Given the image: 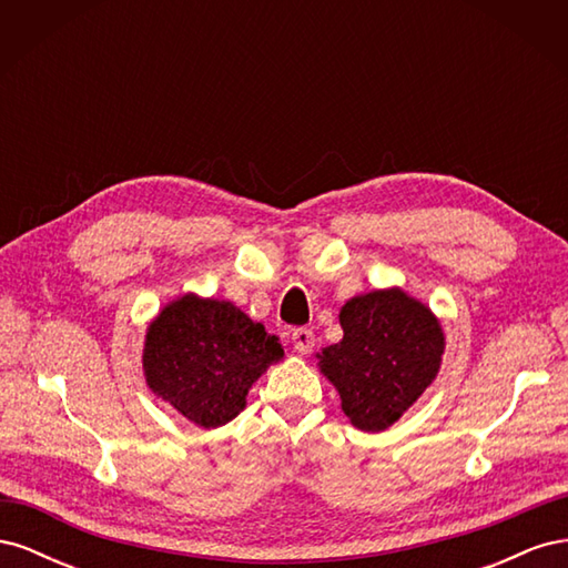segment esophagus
Segmentation results:
<instances>
[{"instance_id":"34e87169","label":"esophagus","mask_w":568,"mask_h":568,"mask_svg":"<svg viewBox=\"0 0 568 568\" xmlns=\"http://www.w3.org/2000/svg\"><path fill=\"white\" fill-rule=\"evenodd\" d=\"M291 341H294V348L301 355H307L315 348V334H313V329H305V326H298V329H294V334H291Z\"/></svg>"}]
</instances>
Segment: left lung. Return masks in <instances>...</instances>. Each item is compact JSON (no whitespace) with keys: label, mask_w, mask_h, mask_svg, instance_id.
<instances>
[{"label":"left lung","mask_w":568,"mask_h":568,"mask_svg":"<svg viewBox=\"0 0 568 568\" xmlns=\"http://www.w3.org/2000/svg\"><path fill=\"white\" fill-rule=\"evenodd\" d=\"M338 317L343 338L320 355V367L351 422L363 432H384L436 379L440 324L398 288L357 296Z\"/></svg>","instance_id":"obj_1"}]
</instances>
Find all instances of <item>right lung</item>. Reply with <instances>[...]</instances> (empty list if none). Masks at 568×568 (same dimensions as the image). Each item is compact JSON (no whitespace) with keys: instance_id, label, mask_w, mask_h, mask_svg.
Masks as SVG:
<instances>
[{"instance_id":"add662e5","label":"right lung","mask_w":568,"mask_h":568,"mask_svg":"<svg viewBox=\"0 0 568 568\" xmlns=\"http://www.w3.org/2000/svg\"><path fill=\"white\" fill-rule=\"evenodd\" d=\"M282 355L277 336L232 303L184 296L149 326L144 374L189 422L215 428L244 409L251 384Z\"/></svg>"}]
</instances>
